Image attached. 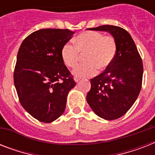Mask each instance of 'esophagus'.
Masks as SVG:
<instances>
[{"mask_svg":"<svg viewBox=\"0 0 155 155\" xmlns=\"http://www.w3.org/2000/svg\"><path fill=\"white\" fill-rule=\"evenodd\" d=\"M74 80H75V82L78 83V82H80V78H78V77H75V78H74Z\"/></svg>","mask_w":155,"mask_h":155,"instance_id":"obj_1","label":"esophagus"}]
</instances>
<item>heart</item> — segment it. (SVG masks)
Listing matches in <instances>:
<instances>
[{"instance_id":"1","label":"heart","mask_w":155,"mask_h":155,"mask_svg":"<svg viewBox=\"0 0 155 155\" xmlns=\"http://www.w3.org/2000/svg\"><path fill=\"white\" fill-rule=\"evenodd\" d=\"M75 47L66 43L61 49V57L68 68H75L81 55L85 63L73 70V75L79 78L92 76L97 69L104 70L113 63L117 53V42L112 36H104L97 31H86L74 40Z\"/></svg>"}]
</instances>
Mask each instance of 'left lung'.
Returning <instances> with one entry per match:
<instances>
[{
	"label": "left lung",
	"mask_w": 155,
	"mask_h": 155,
	"mask_svg": "<svg viewBox=\"0 0 155 155\" xmlns=\"http://www.w3.org/2000/svg\"><path fill=\"white\" fill-rule=\"evenodd\" d=\"M89 30L108 32L117 42L113 63L91 80V89L87 95V104L98 117L115 120L127 113L139 95L142 60L132 37L122 28L104 25Z\"/></svg>",
	"instance_id": "obj_1"
}]
</instances>
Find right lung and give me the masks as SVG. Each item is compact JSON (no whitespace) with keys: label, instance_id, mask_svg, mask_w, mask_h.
<instances>
[{"label":"right lung","instance_id":"add662e5","mask_svg":"<svg viewBox=\"0 0 155 155\" xmlns=\"http://www.w3.org/2000/svg\"><path fill=\"white\" fill-rule=\"evenodd\" d=\"M75 33L42 29L21 45L13 80L21 104L33 117L51 123L63 113L75 82L61 57V49Z\"/></svg>","mask_w":155,"mask_h":155}]
</instances>
